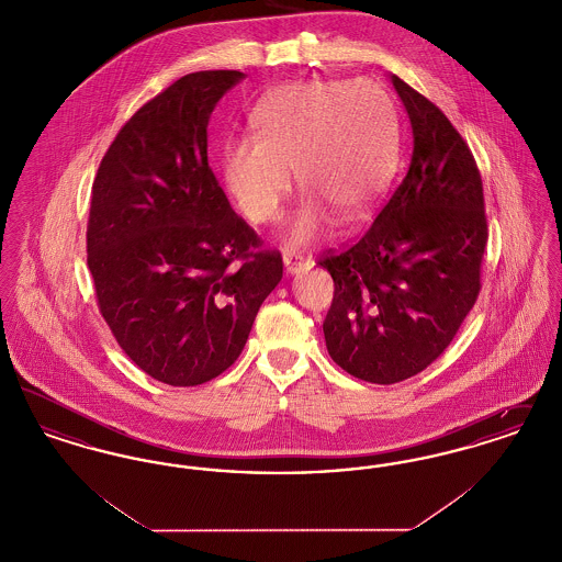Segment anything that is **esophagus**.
I'll return each mask as SVG.
<instances>
[{
    "instance_id": "1",
    "label": "esophagus",
    "mask_w": 562,
    "mask_h": 562,
    "mask_svg": "<svg viewBox=\"0 0 562 562\" xmlns=\"http://www.w3.org/2000/svg\"><path fill=\"white\" fill-rule=\"evenodd\" d=\"M282 261H284L286 273H299V271H303V269L312 268L310 261H305V257L299 255V252H284Z\"/></svg>"
}]
</instances>
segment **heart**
Returning <instances> with one entry per match:
<instances>
[{
    "label": "heart",
    "instance_id": "b5f03b06",
    "mask_svg": "<svg viewBox=\"0 0 562 562\" xmlns=\"http://www.w3.org/2000/svg\"><path fill=\"white\" fill-rule=\"evenodd\" d=\"M257 136L223 145L221 179L252 223L280 216L293 175L310 193L289 221L294 246L318 240L330 211L358 218L390 188L398 161V124L379 81L316 80L273 90L252 111Z\"/></svg>",
    "mask_w": 562,
    "mask_h": 562
}]
</instances>
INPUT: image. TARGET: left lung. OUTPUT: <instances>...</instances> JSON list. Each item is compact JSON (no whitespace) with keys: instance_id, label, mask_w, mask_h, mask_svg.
<instances>
[{"instance_id":"1","label":"left lung","mask_w":562,"mask_h":562,"mask_svg":"<svg viewBox=\"0 0 562 562\" xmlns=\"http://www.w3.org/2000/svg\"><path fill=\"white\" fill-rule=\"evenodd\" d=\"M413 156L367 234L321 259L335 282L322 324L330 358L371 383L422 373L449 348L481 293L488 238L482 179L449 117L398 76Z\"/></svg>"}]
</instances>
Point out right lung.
Masks as SVG:
<instances>
[{
  "label": "right lung",
  "mask_w": 562,
  "mask_h": 562,
  "mask_svg": "<svg viewBox=\"0 0 562 562\" xmlns=\"http://www.w3.org/2000/svg\"><path fill=\"white\" fill-rule=\"evenodd\" d=\"M240 71H195L122 126L92 183L88 268L115 341L175 387L241 353L282 257L234 213L209 166V120Z\"/></svg>",
  "instance_id": "right-lung-1"
}]
</instances>
